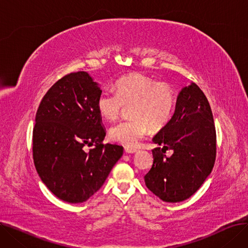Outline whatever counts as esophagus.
Returning <instances> with one entry per match:
<instances>
[{
    "label": "esophagus",
    "mask_w": 248,
    "mask_h": 248,
    "mask_svg": "<svg viewBox=\"0 0 248 248\" xmlns=\"http://www.w3.org/2000/svg\"><path fill=\"white\" fill-rule=\"evenodd\" d=\"M124 152L126 154H135L138 152L137 149H129V148H124Z\"/></svg>",
    "instance_id": "34e87169"
}]
</instances>
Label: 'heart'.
I'll return each mask as SVG.
<instances>
[{"mask_svg": "<svg viewBox=\"0 0 248 248\" xmlns=\"http://www.w3.org/2000/svg\"><path fill=\"white\" fill-rule=\"evenodd\" d=\"M115 91L103 90L96 101L102 117L114 121L129 108L132 119L114 124L110 138L120 144L135 148L150 132L159 131L171 121L175 111L177 96L175 90L165 82L141 74L125 75L115 82Z\"/></svg>", "mask_w": 248, "mask_h": 248, "instance_id": "obj_1", "label": "heart"}]
</instances>
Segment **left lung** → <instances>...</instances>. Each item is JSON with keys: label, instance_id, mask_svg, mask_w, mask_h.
I'll return each mask as SVG.
<instances>
[{"label": "left lung", "instance_id": "obj_1", "mask_svg": "<svg viewBox=\"0 0 248 248\" xmlns=\"http://www.w3.org/2000/svg\"><path fill=\"white\" fill-rule=\"evenodd\" d=\"M164 145L153 152V166L145 176L146 186L170 203L191 197L210 175L216 158V131L207 97L199 86L182 88L171 121L153 139ZM174 151L170 158L164 153Z\"/></svg>", "mask_w": 248, "mask_h": 248}]
</instances>
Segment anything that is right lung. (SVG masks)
<instances>
[{"instance_id": "add662e5", "label": "right lung", "mask_w": 248, "mask_h": 248, "mask_svg": "<svg viewBox=\"0 0 248 248\" xmlns=\"http://www.w3.org/2000/svg\"><path fill=\"white\" fill-rule=\"evenodd\" d=\"M100 93L87 72H73L52 85L38 108L33 128L35 168L62 201H86L123 155L122 146L102 144L106 129L96 107ZM86 144L95 147L85 152Z\"/></svg>"}]
</instances>
